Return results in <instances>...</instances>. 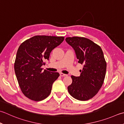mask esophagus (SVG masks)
Instances as JSON below:
<instances>
[{
    "mask_svg": "<svg viewBox=\"0 0 124 124\" xmlns=\"http://www.w3.org/2000/svg\"><path fill=\"white\" fill-rule=\"evenodd\" d=\"M60 76L61 77H65V76H67L68 75L66 74H64L63 73H60Z\"/></svg>",
    "mask_w": 124,
    "mask_h": 124,
    "instance_id": "obj_1",
    "label": "esophagus"
}]
</instances>
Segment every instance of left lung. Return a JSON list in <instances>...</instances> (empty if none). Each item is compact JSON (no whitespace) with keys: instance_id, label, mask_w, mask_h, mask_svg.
<instances>
[{"instance_id":"1","label":"left lung","mask_w":124,"mask_h":124,"mask_svg":"<svg viewBox=\"0 0 124 124\" xmlns=\"http://www.w3.org/2000/svg\"><path fill=\"white\" fill-rule=\"evenodd\" d=\"M65 41L73 48L79 63L84 65L80 76H71L72 82L68 90L77 100H89L98 93L105 78L106 62L102 49L85 38L68 37Z\"/></svg>"}]
</instances>
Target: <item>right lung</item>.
Instances as JSON below:
<instances>
[{
	"mask_svg": "<svg viewBox=\"0 0 124 124\" xmlns=\"http://www.w3.org/2000/svg\"><path fill=\"white\" fill-rule=\"evenodd\" d=\"M64 39L63 36L36 35L24 41L17 51L14 71L22 93L32 101H41L49 95L53 83L59 77L41 68L51 52Z\"/></svg>",
	"mask_w": 124,
	"mask_h": 124,
	"instance_id": "add662e5",
	"label": "right lung"
}]
</instances>
